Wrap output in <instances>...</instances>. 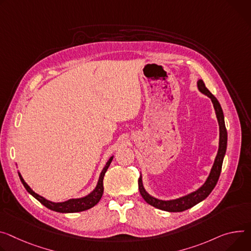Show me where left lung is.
I'll return each mask as SVG.
<instances>
[{
  "instance_id": "obj_1",
  "label": "left lung",
  "mask_w": 251,
  "mask_h": 251,
  "mask_svg": "<svg viewBox=\"0 0 251 251\" xmlns=\"http://www.w3.org/2000/svg\"><path fill=\"white\" fill-rule=\"evenodd\" d=\"M197 88L200 91V92L204 95H206L209 97L212 101L215 114H216V118L218 121L219 125V146H218V151L217 155L215 157V160L213 163V166L210 170V173L206 179V181L204 182V184L199 187L197 190L185 195L182 196L176 199L172 200H161L155 198L151 196L144 188L143 186V182H142V176L140 175L138 179V186H139V191L143 199L152 206L161 209L164 211L168 212H181L187 210L191 207H193L194 205L198 204L202 200L206 198L213 188L215 187L218 178L220 176L221 168H222V163H223V158L226 152V147H227V131L225 127V122H224V115H223V111L222 108L218 102V100L211 94L210 91L205 87V84L202 80L197 81Z\"/></svg>"
}]
</instances>
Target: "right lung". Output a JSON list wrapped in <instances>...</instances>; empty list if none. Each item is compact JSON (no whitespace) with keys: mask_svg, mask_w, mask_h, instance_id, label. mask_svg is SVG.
<instances>
[{"mask_svg":"<svg viewBox=\"0 0 251 251\" xmlns=\"http://www.w3.org/2000/svg\"><path fill=\"white\" fill-rule=\"evenodd\" d=\"M113 160V156L110 157L109 160L107 161L105 167L103 168L100 176H99V180L98 183L95 187V189L91 192L90 194H88L85 197L82 198H73V199H69L64 202H52L50 200H47L46 198L42 197L41 195L37 194L36 192H34L31 187L26 183L25 180L23 179L22 175L19 173V177L22 181L23 185L26 188V190L32 195L34 196L38 201H40L44 206H46L47 208L56 211V212H61V213H74V212H80V211H85L87 209L92 208L93 206L100 201L102 195H103V191H104V186H103V179H104V175L108 169V167L110 166L111 162Z\"/></svg>","mask_w":251,"mask_h":251,"instance_id":"right-lung-1","label":"right lung"}]
</instances>
